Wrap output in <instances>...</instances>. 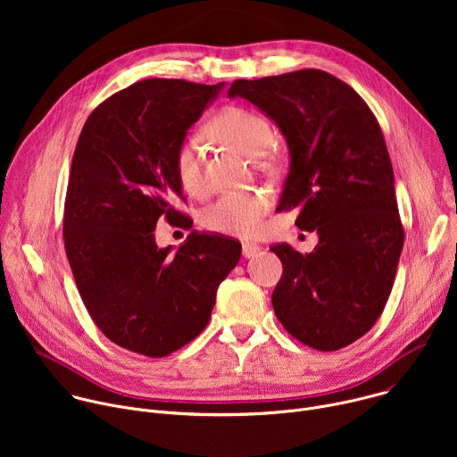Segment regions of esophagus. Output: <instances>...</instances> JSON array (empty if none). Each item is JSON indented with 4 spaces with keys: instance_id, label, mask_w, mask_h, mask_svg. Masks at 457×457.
I'll return each instance as SVG.
<instances>
[{
    "instance_id": "esophagus-1",
    "label": "esophagus",
    "mask_w": 457,
    "mask_h": 457,
    "mask_svg": "<svg viewBox=\"0 0 457 457\" xmlns=\"http://www.w3.org/2000/svg\"><path fill=\"white\" fill-rule=\"evenodd\" d=\"M260 251H262V247L256 245V244H244V245H242V254H244L245 258H253V256H256Z\"/></svg>"
}]
</instances>
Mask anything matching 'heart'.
Listing matches in <instances>:
<instances>
[{
	"label": "heart",
	"mask_w": 457,
	"mask_h": 457,
	"mask_svg": "<svg viewBox=\"0 0 457 457\" xmlns=\"http://www.w3.org/2000/svg\"><path fill=\"white\" fill-rule=\"evenodd\" d=\"M208 132L240 154L264 161L273 145V128L270 120L249 108H224L208 126ZM173 173L179 186L187 195L204 191L203 154L195 137H184L173 152ZM271 208V199L262 191L224 193L201 213V224L220 235L253 237L262 228V220Z\"/></svg>",
	"instance_id": "1"
}]
</instances>
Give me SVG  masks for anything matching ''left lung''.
Here are the masks:
<instances>
[{
	"instance_id": "1",
	"label": "left lung",
	"mask_w": 457,
	"mask_h": 457,
	"mask_svg": "<svg viewBox=\"0 0 457 457\" xmlns=\"http://www.w3.org/2000/svg\"><path fill=\"white\" fill-rule=\"evenodd\" d=\"M228 96L278 124L291 164L277 210L298 208L295 224L318 233L305 254L270 247L284 268L275 314L307 347H347L383 312L405 238L379 122L347 83L316 69L237 79Z\"/></svg>"
}]
</instances>
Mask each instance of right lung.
Here are the masks:
<instances>
[{
  "label": "right lung",
  "mask_w": 457,
  "mask_h": 457,
  "mask_svg": "<svg viewBox=\"0 0 457 457\" xmlns=\"http://www.w3.org/2000/svg\"><path fill=\"white\" fill-rule=\"evenodd\" d=\"M220 88L159 78L129 85L88 115L74 152L62 237L76 286L101 333L148 358L204 331L240 260L235 238L191 231L171 253L154 237L159 219L189 222L175 208L184 195L173 152Z\"/></svg>",
  "instance_id": "right-lung-1"
}]
</instances>
